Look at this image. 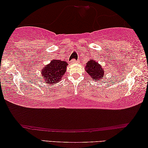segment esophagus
<instances>
[{
    "mask_svg": "<svg viewBox=\"0 0 148 148\" xmlns=\"http://www.w3.org/2000/svg\"><path fill=\"white\" fill-rule=\"evenodd\" d=\"M77 62H76V60H75V59H73V60H71V61L69 62V63L71 64H75V63H76Z\"/></svg>",
    "mask_w": 148,
    "mask_h": 148,
    "instance_id": "obj_1",
    "label": "esophagus"
}]
</instances>
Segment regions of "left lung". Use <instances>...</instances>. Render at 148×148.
Instances as JSON below:
<instances>
[{
  "label": "left lung",
  "mask_w": 148,
  "mask_h": 148,
  "mask_svg": "<svg viewBox=\"0 0 148 148\" xmlns=\"http://www.w3.org/2000/svg\"><path fill=\"white\" fill-rule=\"evenodd\" d=\"M85 67L86 71L94 81H96V80H98V81H100V80H101L104 77L105 71L103 68L95 60H90L88 61L86 63Z\"/></svg>",
  "instance_id": "obj_1"
}]
</instances>
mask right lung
I'll list each match as a JSON object with an SVG mask.
<instances>
[{"label":"right lung","instance_id":"add662e5","mask_svg":"<svg viewBox=\"0 0 148 148\" xmlns=\"http://www.w3.org/2000/svg\"><path fill=\"white\" fill-rule=\"evenodd\" d=\"M68 64L61 60H54L49 64L45 65L41 70L42 81L45 83L53 84L62 80L64 75Z\"/></svg>","mask_w":148,"mask_h":148}]
</instances>
